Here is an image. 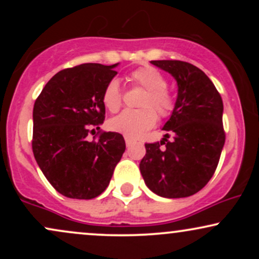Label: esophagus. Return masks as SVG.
<instances>
[{"label":"esophagus","mask_w":259,"mask_h":259,"mask_svg":"<svg viewBox=\"0 0 259 259\" xmlns=\"http://www.w3.org/2000/svg\"><path fill=\"white\" fill-rule=\"evenodd\" d=\"M125 144H126V147L133 146V145H134V140L130 139V138H127V136H125Z\"/></svg>","instance_id":"1"}]
</instances>
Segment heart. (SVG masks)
<instances>
[{"mask_svg": "<svg viewBox=\"0 0 259 259\" xmlns=\"http://www.w3.org/2000/svg\"><path fill=\"white\" fill-rule=\"evenodd\" d=\"M134 84L146 90L140 106L141 109H125L119 115L109 120V129L136 139L151 129L157 121V115L168 117L173 112L175 99L167 89V79L156 68L151 65L138 68L130 74ZM102 102L109 112H117L121 106V91L118 79L109 80L102 94Z\"/></svg>", "mask_w": 259, "mask_h": 259, "instance_id": "b5f03b06", "label": "heart"}]
</instances>
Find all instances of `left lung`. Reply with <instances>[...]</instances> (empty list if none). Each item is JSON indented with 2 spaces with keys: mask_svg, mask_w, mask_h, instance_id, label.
Here are the masks:
<instances>
[{
  "mask_svg": "<svg viewBox=\"0 0 259 259\" xmlns=\"http://www.w3.org/2000/svg\"><path fill=\"white\" fill-rule=\"evenodd\" d=\"M151 63L175 79L178 97L162 127L173 140L168 141L167 134L160 142L145 145L140 171L148 189L160 197H189L206 186L221 158L225 142L223 101L200 68L183 61Z\"/></svg>",
  "mask_w": 259,
  "mask_h": 259,
  "instance_id": "8db88e82",
  "label": "left lung"
}]
</instances>
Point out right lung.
Masks as SVG:
<instances>
[{
  "instance_id": "1",
  "label": "right lung",
  "mask_w": 259,
  "mask_h": 259,
  "mask_svg": "<svg viewBox=\"0 0 259 259\" xmlns=\"http://www.w3.org/2000/svg\"><path fill=\"white\" fill-rule=\"evenodd\" d=\"M117 64L85 63L53 75L35 101L32 152L46 179L65 197L91 200L106 190L125 141L118 133L88 135L103 123L102 94Z\"/></svg>"
}]
</instances>
